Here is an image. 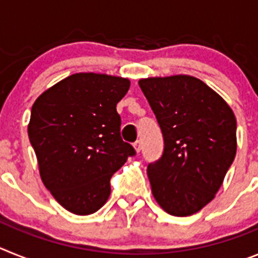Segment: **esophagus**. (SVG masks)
Listing matches in <instances>:
<instances>
[{
    "mask_svg": "<svg viewBox=\"0 0 258 258\" xmlns=\"http://www.w3.org/2000/svg\"><path fill=\"white\" fill-rule=\"evenodd\" d=\"M134 149H136L137 152H141V150H142V142H141V141H137V142L134 143Z\"/></svg>",
    "mask_w": 258,
    "mask_h": 258,
    "instance_id": "1",
    "label": "esophagus"
}]
</instances>
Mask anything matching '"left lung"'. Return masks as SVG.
<instances>
[{
  "label": "left lung",
  "instance_id": "obj_1",
  "mask_svg": "<svg viewBox=\"0 0 258 258\" xmlns=\"http://www.w3.org/2000/svg\"><path fill=\"white\" fill-rule=\"evenodd\" d=\"M138 84L164 140L161 157L147 166L154 198L172 216H191L213 199L235 159V116L197 77H151Z\"/></svg>",
  "mask_w": 258,
  "mask_h": 258
}]
</instances>
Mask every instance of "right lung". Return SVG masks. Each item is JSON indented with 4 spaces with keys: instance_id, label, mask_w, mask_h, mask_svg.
<instances>
[{
    "instance_id": "1",
    "label": "right lung",
    "mask_w": 258,
    "mask_h": 258,
    "mask_svg": "<svg viewBox=\"0 0 258 258\" xmlns=\"http://www.w3.org/2000/svg\"><path fill=\"white\" fill-rule=\"evenodd\" d=\"M131 81L75 74L47 89L31 109L28 137L42 182L63 208L79 216L97 212L111 194L109 179L133 146L120 134L116 104Z\"/></svg>"
}]
</instances>
